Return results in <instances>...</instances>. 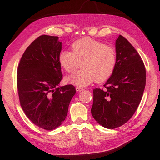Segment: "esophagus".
<instances>
[{
	"label": "esophagus",
	"mask_w": 160,
	"mask_h": 160,
	"mask_svg": "<svg viewBox=\"0 0 160 160\" xmlns=\"http://www.w3.org/2000/svg\"><path fill=\"white\" fill-rule=\"evenodd\" d=\"M82 90H84L83 88H80V87H77V88H76V91L77 92H81Z\"/></svg>",
	"instance_id": "obj_1"
}]
</instances>
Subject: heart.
<instances>
[{
	"instance_id": "heart-1",
	"label": "heart",
	"mask_w": 160,
	"mask_h": 160,
	"mask_svg": "<svg viewBox=\"0 0 160 160\" xmlns=\"http://www.w3.org/2000/svg\"><path fill=\"white\" fill-rule=\"evenodd\" d=\"M72 51L62 50L58 61L68 72H73L82 65V68L66 80L77 86H86L94 81L101 82L112 76L117 62L114 48L91 38H83L72 44Z\"/></svg>"
}]
</instances>
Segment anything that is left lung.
Returning a JSON list of instances; mask_svg holds the SVG:
<instances>
[{
	"label": "left lung",
	"mask_w": 160,
	"mask_h": 160,
	"mask_svg": "<svg viewBox=\"0 0 160 160\" xmlns=\"http://www.w3.org/2000/svg\"><path fill=\"white\" fill-rule=\"evenodd\" d=\"M117 62L104 89L93 90L92 115L104 128L113 129L131 118L141 101L146 82L145 68L137 51L126 38L116 40Z\"/></svg>",
	"instance_id": "obj_1"
}]
</instances>
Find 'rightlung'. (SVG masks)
Wrapping results in <instances>:
<instances>
[{"label":"right lung","instance_id":"obj_1","mask_svg":"<svg viewBox=\"0 0 160 160\" xmlns=\"http://www.w3.org/2000/svg\"><path fill=\"white\" fill-rule=\"evenodd\" d=\"M61 49L58 37L42 35L25 50L18 68L21 107L32 123L47 131L63 122L76 92L72 85L59 86L63 78L58 61Z\"/></svg>","mask_w":160,"mask_h":160}]
</instances>
